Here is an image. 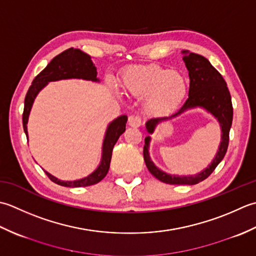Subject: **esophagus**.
<instances>
[{
	"instance_id": "34e87169",
	"label": "esophagus",
	"mask_w": 256,
	"mask_h": 256,
	"mask_svg": "<svg viewBox=\"0 0 256 256\" xmlns=\"http://www.w3.org/2000/svg\"><path fill=\"white\" fill-rule=\"evenodd\" d=\"M128 124H129L130 127L138 128L142 124V117H139V116H130Z\"/></svg>"
}]
</instances>
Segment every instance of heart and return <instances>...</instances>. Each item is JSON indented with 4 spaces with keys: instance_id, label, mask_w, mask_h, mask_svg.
Segmentation results:
<instances>
[{
    "instance_id": "obj_1",
    "label": "heart",
    "mask_w": 256,
    "mask_h": 256,
    "mask_svg": "<svg viewBox=\"0 0 256 256\" xmlns=\"http://www.w3.org/2000/svg\"><path fill=\"white\" fill-rule=\"evenodd\" d=\"M122 90L144 99V110L152 116H166L178 108L188 92L186 78L174 70L147 65L127 70L120 76Z\"/></svg>"
}]
</instances>
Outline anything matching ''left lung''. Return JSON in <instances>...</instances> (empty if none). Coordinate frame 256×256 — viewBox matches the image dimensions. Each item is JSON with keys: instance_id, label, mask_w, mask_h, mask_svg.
Returning a JSON list of instances; mask_svg holds the SVG:
<instances>
[{"instance_id": "obj_1", "label": "left lung", "mask_w": 256, "mask_h": 256, "mask_svg": "<svg viewBox=\"0 0 256 256\" xmlns=\"http://www.w3.org/2000/svg\"><path fill=\"white\" fill-rule=\"evenodd\" d=\"M186 56L184 60L189 70L190 87L189 97L186 100L178 112L171 114L170 117L152 118L146 124V128L149 134L154 132L157 124L166 119L176 117L188 109L202 107L214 116L221 126V144L218 146V151L213 159L211 164H208L206 169L201 171L196 176H171L161 171L154 164L149 156V142L150 137H146L144 146V159L150 174L156 176L158 180L168 184H196L199 182L206 179L210 176L218 164L221 162L224 156L226 154L228 146V134L232 126L233 119V107L230 92L228 90L226 82L222 75L214 67L211 65L206 57L199 54L190 53L188 50H182Z\"/></svg>"}]
</instances>
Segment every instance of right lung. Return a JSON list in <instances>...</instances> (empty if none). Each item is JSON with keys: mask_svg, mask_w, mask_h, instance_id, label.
<instances>
[{"mask_svg": "<svg viewBox=\"0 0 256 256\" xmlns=\"http://www.w3.org/2000/svg\"><path fill=\"white\" fill-rule=\"evenodd\" d=\"M70 78H82V80H86L99 82L97 78L96 67L92 64L90 56L84 53V52H82L80 50L72 48L66 50L62 52V53L55 56L54 58L50 60V64L34 78L32 85L30 86L28 94H26L25 96L23 112V128L26 137L28 138V126H26V124H28L30 108H32L34 99L38 96L40 90L48 85V82H50L70 80ZM126 122L127 116L126 114H122V116L116 118L114 122L109 124L102 144V156L100 164H99L98 168L94 171L92 174L86 176V178L75 181H62L55 178L54 176L48 174V171H45V174H48V176L52 181L62 186L80 188L98 184V182L102 181L107 174L109 166H110L114 146L116 144L118 138L120 137V134H122L124 132V130H126Z\"/></svg>", "mask_w": 256, "mask_h": 256, "instance_id": "right-lung-1", "label": "right lung"}]
</instances>
